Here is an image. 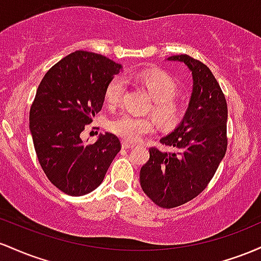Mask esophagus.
<instances>
[{"mask_svg":"<svg viewBox=\"0 0 261 261\" xmlns=\"http://www.w3.org/2000/svg\"><path fill=\"white\" fill-rule=\"evenodd\" d=\"M122 148L123 149H132V148H134V144H130V143H128V142H122Z\"/></svg>","mask_w":261,"mask_h":261,"instance_id":"1","label":"esophagus"}]
</instances>
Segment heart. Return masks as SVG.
I'll return each mask as SVG.
<instances>
[{
  "label": "heart",
  "mask_w": 261,
  "mask_h": 261,
  "mask_svg": "<svg viewBox=\"0 0 261 261\" xmlns=\"http://www.w3.org/2000/svg\"><path fill=\"white\" fill-rule=\"evenodd\" d=\"M150 92L153 97V112L163 128L171 129L180 123L184 117V107L175 98L177 93V84L168 72L162 70H145L137 75ZM125 90V80L122 76L111 79L105 90V101L108 106L115 107L121 102ZM156 128L155 119L151 117L137 116L133 113H122L108 123V129L122 138L124 142L137 143L145 134L151 133Z\"/></svg>",
  "instance_id": "heart-1"
}]
</instances>
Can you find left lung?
Returning <instances> with one entry per match:
<instances>
[{
	"instance_id": "8db88e82",
	"label": "left lung",
	"mask_w": 261,
	"mask_h": 261,
	"mask_svg": "<svg viewBox=\"0 0 261 261\" xmlns=\"http://www.w3.org/2000/svg\"><path fill=\"white\" fill-rule=\"evenodd\" d=\"M192 72L191 98L182 121L160 143L172 146L166 153L150 148L140 169V186L163 208L194 200L206 189L227 150V101L211 70L189 55H172Z\"/></svg>"
}]
</instances>
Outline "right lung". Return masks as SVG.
I'll return each mask as SVG.
<instances>
[{"instance_id":"add662e5","label":"right lung","mask_w":261,"mask_h":261,"mask_svg":"<svg viewBox=\"0 0 261 261\" xmlns=\"http://www.w3.org/2000/svg\"><path fill=\"white\" fill-rule=\"evenodd\" d=\"M121 64L95 53L77 50L44 75L29 111V129L46 177L60 191L83 196L103 181L121 150L115 134L86 145L80 134L101 111L105 90Z\"/></svg>"}]
</instances>
